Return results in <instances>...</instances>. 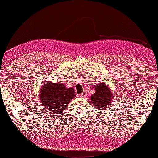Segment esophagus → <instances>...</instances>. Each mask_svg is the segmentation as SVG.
<instances>
[{"mask_svg": "<svg viewBox=\"0 0 158 158\" xmlns=\"http://www.w3.org/2000/svg\"><path fill=\"white\" fill-rule=\"evenodd\" d=\"M86 94H86V92H85V91L84 90V91H83V92H82V94H81L80 95H82V97H84V96H85V95H86Z\"/></svg>", "mask_w": 158, "mask_h": 158, "instance_id": "34e87169", "label": "esophagus"}]
</instances>
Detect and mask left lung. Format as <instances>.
<instances>
[{
    "label": "left lung",
    "mask_w": 158,
    "mask_h": 158,
    "mask_svg": "<svg viewBox=\"0 0 158 158\" xmlns=\"http://www.w3.org/2000/svg\"><path fill=\"white\" fill-rule=\"evenodd\" d=\"M95 93L91 96V102L94 106L99 110H104L112 102L111 92L107 85L99 83L95 85Z\"/></svg>",
    "instance_id": "obj_1"
}]
</instances>
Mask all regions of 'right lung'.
<instances>
[{
	"instance_id": "add662e5",
	"label": "right lung",
	"mask_w": 158,
	"mask_h": 158,
	"mask_svg": "<svg viewBox=\"0 0 158 158\" xmlns=\"http://www.w3.org/2000/svg\"><path fill=\"white\" fill-rule=\"evenodd\" d=\"M47 81L40 92V102L47 113L55 117L66 109L69 102L76 96L75 91L72 88H66L64 84Z\"/></svg>"
}]
</instances>
